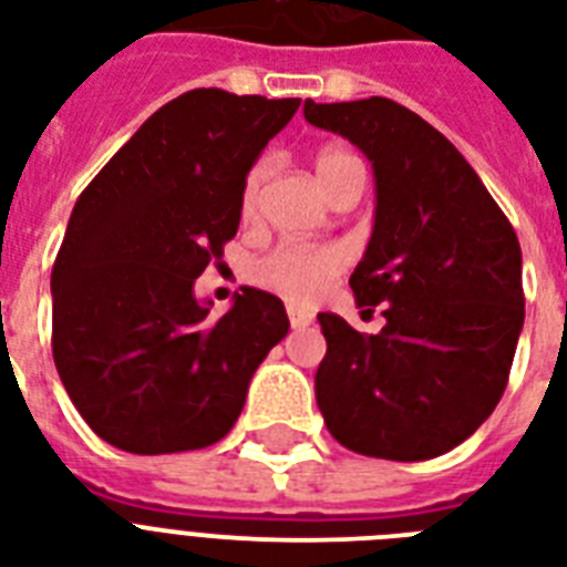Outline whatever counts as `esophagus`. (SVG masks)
Instances as JSON below:
<instances>
[{"label": "esophagus", "mask_w": 567, "mask_h": 567, "mask_svg": "<svg viewBox=\"0 0 567 567\" xmlns=\"http://www.w3.org/2000/svg\"><path fill=\"white\" fill-rule=\"evenodd\" d=\"M288 320H291L293 329H306L311 327L315 315H311L309 309H300V306H288Z\"/></svg>", "instance_id": "esophagus-1"}]
</instances>
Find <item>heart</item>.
Wrapping results in <instances>:
<instances>
[{"label":"heart","mask_w":567,"mask_h":567,"mask_svg":"<svg viewBox=\"0 0 567 567\" xmlns=\"http://www.w3.org/2000/svg\"><path fill=\"white\" fill-rule=\"evenodd\" d=\"M359 162L353 153L347 150H323L315 158V173H318L320 188L327 190L329 179L336 176L344 164ZM265 164L252 167L240 190V214L252 217L258 208V194H261V182H265ZM347 267V252L332 244H279L270 252L252 261L249 267V279L274 291L291 302H311L318 300L320 293L327 291L329 282L336 279Z\"/></svg>","instance_id":"obj_1"}]
</instances>
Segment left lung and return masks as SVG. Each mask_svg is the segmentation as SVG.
I'll return each instance as SVG.
<instances>
[{
	"instance_id": "left-lung-1",
	"label": "left lung",
	"mask_w": 567,
	"mask_h": 567,
	"mask_svg": "<svg viewBox=\"0 0 567 567\" xmlns=\"http://www.w3.org/2000/svg\"><path fill=\"white\" fill-rule=\"evenodd\" d=\"M368 155L377 214L350 288L382 306L379 336L318 315L315 377L332 439L373 458L423 462L474 435L501 403L524 327L518 235L456 146L385 96L302 109Z\"/></svg>"
}]
</instances>
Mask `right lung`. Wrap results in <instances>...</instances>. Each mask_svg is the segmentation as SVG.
Returning a JSON list of instances; mask_svg holds the SVG:
<instances>
[{
    "label": "right lung",
    "instance_id": "right-lung-1",
    "mask_svg": "<svg viewBox=\"0 0 567 567\" xmlns=\"http://www.w3.org/2000/svg\"><path fill=\"white\" fill-rule=\"evenodd\" d=\"M297 109L220 87L182 93L79 196L52 267V355L102 441L185 453L238 421L249 379L291 323L258 288L212 318L194 282L235 238L249 167Z\"/></svg>",
    "mask_w": 567,
    "mask_h": 567
}]
</instances>
